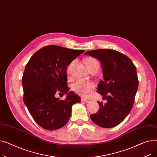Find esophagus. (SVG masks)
I'll return each mask as SVG.
<instances>
[{"label": "esophagus", "instance_id": "obj_1", "mask_svg": "<svg viewBox=\"0 0 157 157\" xmlns=\"http://www.w3.org/2000/svg\"><path fill=\"white\" fill-rule=\"evenodd\" d=\"M81 102H88V100L86 99V98H81Z\"/></svg>", "mask_w": 157, "mask_h": 157}]
</instances>
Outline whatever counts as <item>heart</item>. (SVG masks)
Listing matches in <instances>:
<instances>
[{"label": "heart", "mask_w": 157, "mask_h": 157, "mask_svg": "<svg viewBox=\"0 0 157 157\" xmlns=\"http://www.w3.org/2000/svg\"><path fill=\"white\" fill-rule=\"evenodd\" d=\"M74 62H71L67 67V74H70L73 67ZM85 63L90 71L94 69L98 70L100 67V63L98 60L94 57H88L85 60ZM95 88V84L91 81L84 80H78L72 85V90L78 95L83 97H86L90 95Z\"/></svg>", "instance_id": "heart-1"}]
</instances>
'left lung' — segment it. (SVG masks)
Here are the masks:
<instances>
[{
  "mask_svg": "<svg viewBox=\"0 0 157 157\" xmlns=\"http://www.w3.org/2000/svg\"><path fill=\"white\" fill-rule=\"evenodd\" d=\"M101 62L104 79L98 85L97 92L107 100L98 102L99 110L90 115L97 125L104 128L116 127L121 123L133 107L138 88L136 67L129 58L114 49H99L85 53Z\"/></svg>",
  "mask_w": 157,
  "mask_h": 157,
  "instance_id": "1",
  "label": "left lung"
}]
</instances>
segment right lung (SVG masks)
Returning a JSON list of instances; mask_svg holds the SVG:
<instances>
[{
  "mask_svg": "<svg viewBox=\"0 0 157 157\" xmlns=\"http://www.w3.org/2000/svg\"><path fill=\"white\" fill-rule=\"evenodd\" d=\"M85 50H74L56 45L39 49L27 63L22 77L23 102L37 124L46 130L63 127L71 117L72 106L80 97L69 90L67 66ZM56 93L67 94L65 100Z\"/></svg>",
  "mask_w": 157,
  "mask_h": 157,
  "instance_id": "obj_1",
  "label": "right lung"
}]
</instances>
